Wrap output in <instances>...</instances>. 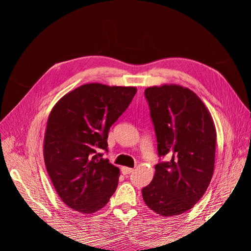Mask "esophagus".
<instances>
[{"mask_svg":"<svg viewBox=\"0 0 251 251\" xmlns=\"http://www.w3.org/2000/svg\"><path fill=\"white\" fill-rule=\"evenodd\" d=\"M133 171H134L133 169H131V168H126V166H123V168H121V172H123V174H125V175L131 174Z\"/></svg>","mask_w":251,"mask_h":251,"instance_id":"1","label":"esophagus"}]
</instances>
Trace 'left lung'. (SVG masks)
Masks as SVG:
<instances>
[{"instance_id":"1","label":"left lung","mask_w":251,"mask_h":251,"mask_svg":"<svg viewBox=\"0 0 251 251\" xmlns=\"http://www.w3.org/2000/svg\"><path fill=\"white\" fill-rule=\"evenodd\" d=\"M155 126L159 156L154 178L142 197L156 214L173 217L194 207L215 170L217 132L206 105L188 88L149 87L144 91Z\"/></svg>"}]
</instances>
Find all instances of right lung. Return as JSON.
I'll list each match as a JSON object with an SVG mask.
<instances>
[{
	"label": "right lung",
	"instance_id": "obj_1",
	"mask_svg": "<svg viewBox=\"0 0 251 251\" xmlns=\"http://www.w3.org/2000/svg\"><path fill=\"white\" fill-rule=\"evenodd\" d=\"M135 87L82 85L52 108L44 137V160L57 195L83 215L107 204L118 185L119 169L101 158L108 133L132 101Z\"/></svg>",
	"mask_w": 251,
	"mask_h": 251
}]
</instances>
